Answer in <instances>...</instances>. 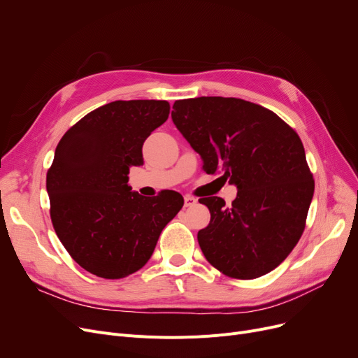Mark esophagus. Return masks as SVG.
I'll list each match as a JSON object with an SVG mask.
<instances>
[{
  "instance_id": "34e87169",
  "label": "esophagus",
  "mask_w": 358,
  "mask_h": 358,
  "mask_svg": "<svg viewBox=\"0 0 358 358\" xmlns=\"http://www.w3.org/2000/svg\"><path fill=\"white\" fill-rule=\"evenodd\" d=\"M197 203V199H194L193 196H185L184 197V206L185 208H190V206H194Z\"/></svg>"
}]
</instances>
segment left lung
Here are the masks:
<instances>
[{"label":"left lung","instance_id":"left-lung-1","mask_svg":"<svg viewBox=\"0 0 358 358\" xmlns=\"http://www.w3.org/2000/svg\"><path fill=\"white\" fill-rule=\"evenodd\" d=\"M171 117L203 159V171L236 185L232 206L210 212L199 245L224 275L251 280L283 262L302 236L315 181L296 131L271 110L234 97L177 100Z\"/></svg>","mask_w":358,"mask_h":358}]
</instances>
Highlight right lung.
I'll return each mask as SVG.
<instances>
[{
    "instance_id": "right-lung-1",
    "label": "right lung",
    "mask_w": 358,
    "mask_h": 358,
    "mask_svg": "<svg viewBox=\"0 0 358 358\" xmlns=\"http://www.w3.org/2000/svg\"><path fill=\"white\" fill-rule=\"evenodd\" d=\"M169 115L165 100H117L88 113L59 141L46 176L50 219L75 262L103 278H123L152 255L181 210L177 192H131L130 166L143 164L146 138Z\"/></svg>"
}]
</instances>
